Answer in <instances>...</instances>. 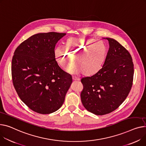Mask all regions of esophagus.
<instances>
[{"label":"esophagus","instance_id":"1","mask_svg":"<svg viewBox=\"0 0 146 146\" xmlns=\"http://www.w3.org/2000/svg\"><path fill=\"white\" fill-rule=\"evenodd\" d=\"M72 79H73V80H74V81H76V80L79 81V80H80V78H79V77H76V76H73Z\"/></svg>","mask_w":146,"mask_h":146}]
</instances>
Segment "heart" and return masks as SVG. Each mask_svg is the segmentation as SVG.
<instances>
[{
  "mask_svg": "<svg viewBox=\"0 0 146 146\" xmlns=\"http://www.w3.org/2000/svg\"><path fill=\"white\" fill-rule=\"evenodd\" d=\"M108 48L103 42L92 38L70 37L64 43V47L56 48L54 55L57 63L63 68L72 64L75 58L77 64L70 67L68 71L72 73L90 77L98 73L105 62Z\"/></svg>",
  "mask_w": 146,
  "mask_h": 146,
  "instance_id": "1",
  "label": "heart"
}]
</instances>
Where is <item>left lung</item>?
<instances>
[{"label":"left lung","instance_id":"left-lung-1","mask_svg":"<svg viewBox=\"0 0 146 146\" xmlns=\"http://www.w3.org/2000/svg\"><path fill=\"white\" fill-rule=\"evenodd\" d=\"M109 49L101 70L83 77L81 100L86 110L96 115L110 113L122 104L131 89L134 64L130 53L117 41L106 38Z\"/></svg>","mask_w":146,"mask_h":146}]
</instances>
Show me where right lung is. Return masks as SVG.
<instances>
[{
  "label": "right lung",
  "mask_w": 146,
  "mask_h": 146,
  "mask_svg": "<svg viewBox=\"0 0 146 146\" xmlns=\"http://www.w3.org/2000/svg\"><path fill=\"white\" fill-rule=\"evenodd\" d=\"M66 33L34 35L20 44L12 60V77L21 100L33 111L50 114L63 105L72 77L58 65L56 44Z\"/></svg>",
  "instance_id": "obj_1"
}]
</instances>
